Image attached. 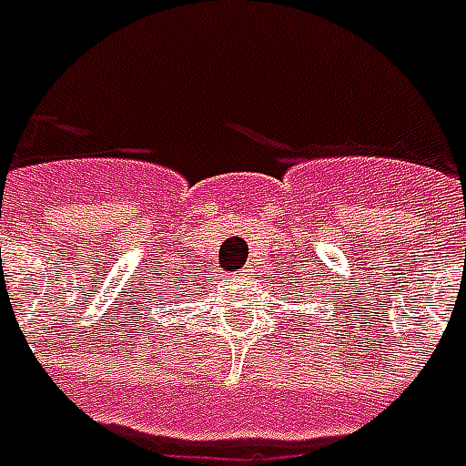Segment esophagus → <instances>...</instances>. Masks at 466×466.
<instances>
[{
    "mask_svg": "<svg viewBox=\"0 0 466 466\" xmlns=\"http://www.w3.org/2000/svg\"><path fill=\"white\" fill-rule=\"evenodd\" d=\"M244 271H251V268H244Z\"/></svg>",
    "mask_w": 466,
    "mask_h": 466,
    "instance_id": "esophagus-1",
    "label": "esophagus"
}]
</instances>
